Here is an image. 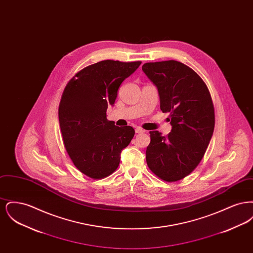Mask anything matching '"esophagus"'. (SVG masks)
Instances as JSON below:
<instances>
[{"label": "esophagus", "instance_id": "obj_1", "mask_svg": "<svg viewBox=\"0 0 253 253\" xmlns=\"http://www.w3.org/2000/svg\"><path fill=\"white\" fill-rule=\"evenodd\" d=\"M144 132V130H143L142 128H140V127H137V128H135V132H136V133H142V132Z\"/></svg>", "mask_w": 253, "mask_h": 253}]
</instances>
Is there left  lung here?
<instances>
[{
  "mask_svg": "<svg viewBox=\"0 0 253 253\" xmlns=\"http://www.w3.org/2000/svg\"><path fill=\"white\" fill-rule=\"evenodd\" d=\"M146 76L158 89L160 109L169 113L171 132H150L146 161L162 180L175 182L193 172L212 136L215 114L210 91L192 68L176 60L147 62Z\"/></svg>",
  "mask_w": 253,
  "mask_h": 253,
  "instance_id": "left-lung-1",
  "label": "left lung"
}]
</instances>
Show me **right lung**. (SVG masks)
I'll return each instance as SVG.
<instances>
[{"label":"right lung","mask_w":253,"mask_h":253,"mask_svg":"<svg viewBox=\"0 0 253 253\" xmlns=\"http://www.w3.org/2000/svg\"><path fill=\"white\" fill-rule=\"evenodd\" d=\"M140 64L98 61L77 73L63 90L59 106L63 144L75 167L90 178L112 174L134 135L131 126L118 127L108 121L106 111L115 103L122 82Z\"/></svg>","instance_id":"obj_1"}]
</instances>
